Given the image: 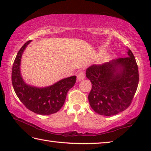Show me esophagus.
Masks as SVG:
<instances>
[{
  "mask_svg": "<svg viewBox=\"0 0 151 151\" xmlns=\"http://www.w3.org/2000/svg\"><path fill=\"white\" fill-rule=\"evenodd\" d=\"M76 77H77L78 81H81L82 80H83L85 77V73H84L83 71H80V72H78L77 73V75H76Z\"/></svg>",
  "mask_w": 151,
  "mask_h": 151,
  "instance_id": "34e87169",
  "label": "esophagus"
}]
</instances>
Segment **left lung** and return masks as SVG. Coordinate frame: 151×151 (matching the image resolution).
Segmentation results:
<instances>
[{
  "label": "left lung",
  "instance_id": "obj_1",
  "mask_svg": "<svg viewBox=\"0 0 151 151\" xmlns=\"http://www.w3.org/2000/svg\"><path fill=\"white\" fill-rule=\"evenodd\" d=\"M129 57L88 68L86 76L92 83L88 99L96 113L112 116L131 105L139 85V75L131 50Z\"/></svg>",
  "mask_w": 151,
  "mask_h": 151
}]
</instances>
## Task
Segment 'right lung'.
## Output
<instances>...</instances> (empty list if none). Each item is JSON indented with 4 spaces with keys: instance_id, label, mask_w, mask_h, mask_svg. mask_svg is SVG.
<instances>
[{
    "instance_id": "add662e5",
    "label": "right lung",
    "mask_w": 151,
    "mask_h": 151,
    "mask_svg": "<svg viewBox=\"0 0 151 151\" xmlns=\"http://www.w3.org/2000/svg\"><path fill=\"white\" fill-rule=\"evenodd\" d=\"M29 40L20 48L12 65V83L22 103L33 112L48 115L57 112L65 103L66 94L76 83V76L64 78L48 87L36 88L27 85L20 73V58Z\"/></svg>"
}]
</instances>
